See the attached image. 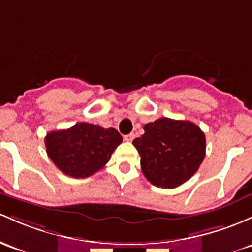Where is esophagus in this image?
I'll return each mask as SVG.
<instances>
[{"mask_svg": "<svg viewBox=\"0 0 252 252\" xmlns=\"http://www.w3.org/2000/svg\"><path fill=\"white\" fill-rule=\"evenodd\" d=\"M124 141H126V142H131L132 140L135 139V135L134 134H128V135H124Z\"/></svg>", "mask_w": 252, "mask_h": 252, "instance_id": "34e87169", "label": "esophagus"}]
</instances>
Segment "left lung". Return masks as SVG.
I'll use <instances>...</instances> for the list:
<instances>
[{"instance_id":"left-lung-1","label":"left lung","mask_w":252,"mask_h":252,"mask_svg":"<svg viewBox=\"0 0 252 252\" xmlns=\"http://www.w3.org/2000/svg\"><path fill=\"white\" fill-rule=\"evenodd\" d=\"M143 129L145 134L132 145L152 184L173 189L195 175L206 156V136L195 123L164 117L145 124Z\"/></svg>"}]
</instances>
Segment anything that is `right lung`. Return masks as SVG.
<instances>
[{
	"label": "right lung",
	"mask_w": 252,
	"mask_h": 252,
	"mask_svg": "<svg viewBox=\"0 0 252 252\" xmlns=\"http://www.w3.org/2000/svg\"><path fill=\"white\" fill-rule=\"evenodd\" d=\"M121 142L122 136L116 129L91 123H76L45 136L46 153L51 161L73 178H86L101 170Z\"/></svg>",
	"instance_id": "obj_1"
}]
</instances>
